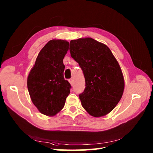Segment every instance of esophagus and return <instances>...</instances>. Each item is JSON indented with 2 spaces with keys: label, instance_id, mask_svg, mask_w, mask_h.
<instances>
[{
  "label": "esophagus",
  "instance_id": "1",
  "mask_svg": "<svg viewBox=\"0 0 153 153\" xmlns=\"http://www.w3.org/2000/svg\"><path fill=\"white\" fill-rule=\"evenodd\" d=\"M69 82H70V84H71V86H73V85H74V79H73V78L69 79Z\"/></svg>",
  "mask_w": 153,
  "mask_h": 153
}]
</instances>
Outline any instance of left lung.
I'll return each instance as SVG.
<instances>
[{
    "mask_svg": "<svg viewBox=\"0 0 153 153\" xmlns=\"http://www.w3.org/2000/svg\"><path fill=\"white\" fill-rule=\"evenodd\" d=\"M69 50L85 78L86 88L79 94L82 107L94 117L108 114L124 91V78L117 60L107 45L92 38L71 40Z\"/></svg>",
    "mask_w": 153,
    "mask_h": 153,
    "instance_id": "obj_1",
    "label": "left lung"
}]
</instances>
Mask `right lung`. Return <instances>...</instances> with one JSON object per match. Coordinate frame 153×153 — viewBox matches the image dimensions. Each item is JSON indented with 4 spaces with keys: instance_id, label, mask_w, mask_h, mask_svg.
I'll list each match as a JSON object with an SVG mask.
<instances>
[{
    "instance_id": "obj_1",
    "label": "right lung",
    "mask_w": 153,
    "mask_h": 153,
    "mask_svg": "<svg viewBox=\"0 0 153 153\" xmlns=\"http://www.w3.org/2000/svg\"><path fill=\"white\" fill-rule=\"evenodd\" d=\"M69 43L65 40H50L36 59L27 79L31 100L39 111L54 116L63 108L71 84L63 76V59Z\"/></svg>"
}]
</instances>
